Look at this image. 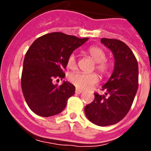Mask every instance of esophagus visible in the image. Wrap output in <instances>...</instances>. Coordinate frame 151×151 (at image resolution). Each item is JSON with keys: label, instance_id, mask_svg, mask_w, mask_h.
I'll return each mask as SVG.
<instances>
[{"label": "esophagus", "instance_id": "esophagus-1", "mask_svg": "<svg viewBox=\"0 0 151 151\" xmlns=\"http://www.w3.org/2000/svg\"><path fill=\"white\" fill-rule=\"evenodd\" d=\"M82 91L80 90V89H78V88L76 89V94H81V93H82Z\"/></svg>", "mask_w": 151, "mask_h": 151}]
</instances>
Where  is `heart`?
Here are the masks:
<instances>
[{"instance_id":"obj_1","label":"heart","mask_w":151,"mask_h":151,"mask_svg":"<svg viewBox=\"0 0 151 151\" xmlns=\"http://www.w3.org/2000/svg\"><path fill=\"white\" fill-rule=\"evenodd\" d=\"M88 54L95 62V68L101 74H106L111 69V64L106 60L105 50L98 46H91L88 49ZM77 66L76 57L74 54H70L67 58V66L69 69H75ZM69 80L77 88L81 90L88 89L99 81L98 76L95 73H77L69 75Z\"/></svg>"}]
</instances>
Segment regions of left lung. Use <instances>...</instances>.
I'll return each instance as SVG.
<instances>
[{"mask_svg": "<svg viewBox=\"0 0 151 151\" xmlns=\"http://www.w3.org/2000/svg\"><path fill=\"white\" fill-rule=\"evenodd\" d=\"M101 41L113 52L115 66L102 87L106 91L105 95L95 92L94 101L85 106V113L92 123L107 126L122 120L131 109L138 87V65L133 52L124 42L105 38Z\"/></svg>", "mask_w": 151, "mask_h": 151, "instance_id": "8db88e82", "label": "left lung"}]
</instances>
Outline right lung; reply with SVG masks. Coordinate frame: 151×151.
Segmentation results:
<instances>
[{
    "label": "right lung",
    "instance_id": "1",
    "mask_svg": "<svg viewBox=\"0 0 151 151\" xmlns=\"http://www.w3.org/2000/svg\"><path fill=\"white\" fill-rule=\"evenodd\" d=\"M88 38H78L62 32L44 35L32 44L23 61L21 87L31 110L43 117L61 113L75 86L69 82L54 85L55 78L65 77L67 58Z\"/></svg>",
    "mask_w": 151,
    "mask_h": 151
}]
</instances>
